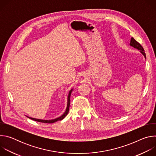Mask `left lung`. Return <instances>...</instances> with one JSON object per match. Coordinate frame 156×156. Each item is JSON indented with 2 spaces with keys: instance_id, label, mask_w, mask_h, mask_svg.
I'll use <instances>...</instances> for the list:
<instances>
[{
  "instance_id": "8db88e82",
  "label": "left lung",
  "mask_w": 156,
  "mask_h": 156,
  "mask_svg": "<svg viewBox=\"0 0 156 156\" xmlns=\"http://www.w3.org/2000/svg\"><path fill=\"white\" fill-rule=\"evenodd\" d=\"M130 46L134 47L135 48H136L138 49V50L140 51V52L144 55V56L145 57V58L146 57V54L144 52V50L143 48V46L141 45V44L138 42L136 41L134 38L133 37H131V41H130Z\"/></svg>"
}]
</instances>
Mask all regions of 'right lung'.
Wrapping results in <instances>:
<instances>
[{"label":"right lung","mask_w":156,"mask_h":156,"mask_svg":"<svg viewBox=\"0 0 156 156\" xmlns=\"http://www.w3.org/2000/svg\"><path fill=\"white\" fill-rule=\"evenodd\" d=\"M72 92V90L70 91L69 92V96H68V103H67V107H66V109L65 110V112H64V114L60 116V117L57 118V119H54V120H40V119H34V118H31V117H29L30 119L31 120H33L34 121H37V122H42V123H54V122H56L58 120H62V119H63L66 115L68 114L69 112V108H70V95H71V93Z\"/></svg>","instance_id":"add662e5"}]
</instances>
